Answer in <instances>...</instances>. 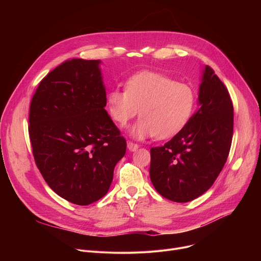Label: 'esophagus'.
<instances>
[{"label": "esophagus", "mask_w": 261, "mask_h": 261, "mask_svg": "<svg viewBox=\"0 0 261 261\" xmlns=\"http://www.w3.org/2000/svg\"><path fill=\"white\" fill-rule=\"evenodd\" d=\"M127 146H128V149L130 150V151H132V152L136 151V150L139 149V145L135 144V143H132V142H128Z\"/></svg>", "instance_id": "esophagus-1"}]
</instances>
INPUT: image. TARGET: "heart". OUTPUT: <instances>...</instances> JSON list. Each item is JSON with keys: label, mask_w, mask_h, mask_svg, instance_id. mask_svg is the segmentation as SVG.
<instances>
[{"label": "heart", "mask_w": 261, "mask_h": 261, "mask_svg": "<svg viewBox=\"0 0 261 261\" xmlns=\"http://www.w3.org/2000/svg\"><path fill=\"white\" fill-rule=\"evenodd\" d=\"M108 110L120 127L139 114L142 118L129 133L134 139H169L181 132L193 116L196 93L186 84L155 72H141L126 81V90L108 94ZM141 110H140L139 109Z\"/></svg>", "instance_id": "b5f03b06"}]
</instances>
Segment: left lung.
<instances>
[{
    "label": "left lung",
    "mask_w": 261,
    "mask_h": 261,
    "mask_svg": "<svg viewBox=\"0 0 261 261\" xmlns=\"http://www.w3.org/2000/svg\"><path fill=\"white\" fill-rule=\"evenodd\" d=\"M198 105L181 132L150 149V180L161 196L173 202H189L208 190L229 153L234 109L227 89L207 65L202 71Z\"/></svg>",
    "instance_id": "8db88e82"
}]
</instances>
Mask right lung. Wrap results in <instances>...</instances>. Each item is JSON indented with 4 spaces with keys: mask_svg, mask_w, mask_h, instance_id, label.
Wrapping results in <instances>:
<instances>
[{
    "mask_svg": "<svg viewBox=\"0 0 261 261\" xmlns=\"http://www.w3.org/2000/svg\"><path fill=\"white\" fill-rule=\"evenodd\" d=\"M100 60H67L34 94L30 138L37 167L61 198L89 205L111 186L127 143L105 109Z\"/></svg>",
    "mask_w": 261,
    "mask_h": 261,
    "instance_id": "right-lung-1",
    "label": "right lung"
}]
</instances>
